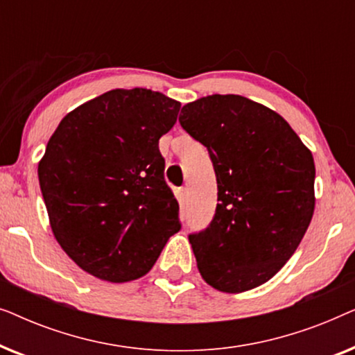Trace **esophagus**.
Wrapping results in <instances>:
<instances>
[{"label":"esophagus","instance_id":"34e87169","mask_svg":"<svg viewBox=\"0 0 355 355\" xmlns=\"http://www.w3.org/2000/svg\"><path fill=\"white\" fill-rule=\"evenodd\" d=\"M178 196L181 198V202H186L189 197V189L187 187H179L178 189Z\"/></svg>","mask_w":355,"mask_h":355}]
</instances>
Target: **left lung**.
Returning <instances> with one entry per match:
<instances>
[{"mask_svg":"<svg viewBox=\"0 0 355 355\" xmlns=\"http://www.w3.org/2000/svg\"><path fill=\"white\" fill-rule=\"evenodd\" d=\"M179 123L207 147L218 182L215 216L189 236L198 271L221 293L254 289L283 268L312 221V152L283 116L241 95L184 105Z\"/></svg>","mask_w":355,"mask_h":355,"instance_id":"1","label":"left lung"}]
</instances>
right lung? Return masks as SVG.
Listing matches in <instances>:
<instances>
[{"mask_svg": "<svg viewBox=\"0 0 355 355\" xmlns=\"http://www.w3.org/2000/svg\"><path fill=\"white\" fill-rule=\"evenodd\" d=\"M179 108L159 92L110 90L67 113L48 140L38 181L51 231L95 278L147 275L181 230L158 148Z\"/></svg>", "mask_w": 355, "mask_h": 355, "instance_id": "right-lung-1", "label": "right lung"}]
</instances>
